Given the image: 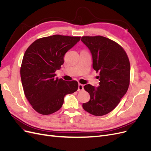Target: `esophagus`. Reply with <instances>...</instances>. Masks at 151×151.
Returning a JSON list of instances; mask_svg holds the SVG:
<instances>
[{
  "label": "esophagus",
  "mask_w": 151,
  "mask_h": 151,
  "mask_svg": "<svg viewBox=\"0 0 151 151\" xmlns=\"http://www.w3.org/2000/svg\"><path fill=\"white\" fill-rule=\"evenodd\" d=\"M84 89V86L81 84H79L78 86V91H81Z\"/></svg>",
  "instance_id": "1"
}]
</instances>
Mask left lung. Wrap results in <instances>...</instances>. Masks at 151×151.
Returning a JSON list of instances; mask_svg holds the SVG:
<instances>
[{
	"label": "left lung",
	"mask_w": 151,
	"mask_h": 151,
	"mask_svg": "<svg viewBox=\"0 0 151 151\" xmlns=\"http://www.w3.org/2000/svg\"><path fill=\"white\" fill-rule=\"evenodd\" d=\"M81 41L92 55L93 68L99 72L98 87L84 86L90 100L83 107L91 115H106L115 108L129 88V58L119 45L104 36H83Z\"/></svg>",
	"instance_id": "obj_1"
}]
</instances>
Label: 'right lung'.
<instances>
[{
  "mask_svg": "<svg viewBox=\"0 0 151 151\" xmlns=\"http://www.w3.org/2000/svg\"><path fill=\"white\" fill-rule=\"evenodd\" d=\"M81 37L55 35L38 39L24 53L21 78L24 94L36 111L50 115L60 109L65 96L78 89L76 81L56 77L65 53L80 41Z\"/></svg>",
  "mask_w": 151,
  "mask_h": 151,
  "instance_id": "add662e5",
  "label": "right lung"
}]
</instances>
